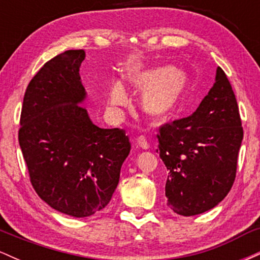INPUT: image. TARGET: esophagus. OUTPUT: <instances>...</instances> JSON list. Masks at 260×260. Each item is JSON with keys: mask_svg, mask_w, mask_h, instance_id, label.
Masks as SVG:
<instances>
[{"mask_svg": "<svg viewBox=\"0 0 260 260\" xmlns=\"http://www.w3.org/2000/svg\"><path fill=\"white\" fill-rule=\"evenodd\" d=\"M136 143H137V145H138L139 148L145 149V150H147V149H149V143L147 142V139H145V137L139 136L138 138L136 139Z\"/></svg>", "mask_w": 260, "mask_h": 260, "instance_id": "obj_1", "label": "esophagus"}]
</instances>
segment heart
Listing matches in <instances>:
<instances>
[{"instance_id":"heart-1","label":"heart","mask_w":260,"mask_h":260,"mask_svg":"<svg viewBox=\"0 0 260 260\" xmlns=\"http://www.w3.org/2000/svg\"><path fill=\"white\" fill-rule=\"evenodd\" d=\"M124 82L137 90H143L140 106L151 117H168L180 107L189 88V80L183 71L171 66L133 67L124 74ZM109 101L112 106L128 103L126 88L121 82L111 85Z\"/></svg>"}]
</instances>
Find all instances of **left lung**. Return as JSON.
<instances>
[{"mask_svg":"<svg viewBox=\"0 0 260 260\" xmlns=\"http://www.w3.org/2000/svg\"><path fill=\"white\" fill-rule=\"evenodd\" d=\"M169 171L168 205L183 216L205 213L228 196L236 177L243 129L228 77L216 68L215 83L189 117L164 124L157 134Z\"/></svg>","mask_w":260,"mask_h":260,"instance_id":"left-lung-1","label":"left lung"}]
</instances>
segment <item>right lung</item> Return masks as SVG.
I'll list each match as a JSON object with an SVG mask.
<instances>
[{"label":"right lung","mask_w":260,"mask_h":260,"mask_svg":"<svg viewBox=\"0 0 260 260\" xmlns=\"http://www.w3.org/2000/svg\"><path fill=\"white\" fill-rule=\"evenodd\" d=\"M84 58V50H68L40 68L25 90L18 136L35 192L74 217L109 204L131 150L124 131L98 127L82 106Z\"/></svg>","instance_id":"obj_1"}]
</instances>
